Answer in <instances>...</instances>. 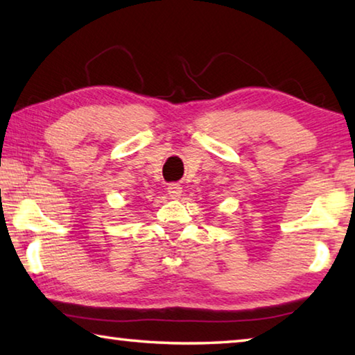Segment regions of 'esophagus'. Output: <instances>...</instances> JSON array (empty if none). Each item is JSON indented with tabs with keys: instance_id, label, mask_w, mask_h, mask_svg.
Returning <instances> with one entry per match:
<instances>
[{
	"instance_id": "1",
	"label": "esophagus",
	"mask_w": 355,
	"mask_h": 355,
	"mask_svg": "<svg viewBox=\"0 0 355 355\" xmlns=\"http://www.w3.org/2000/svg\"><path fill=\"white\" fill-rule=\"evenodd\" d=\"M182 192H183L182 186L177 184V183H172V184L167 186V194H169V197L173 200L180 199V197H182Z\"/></svg>"
}]
</instances>
